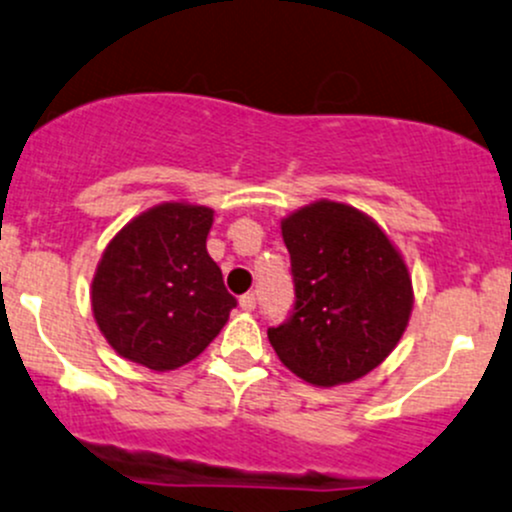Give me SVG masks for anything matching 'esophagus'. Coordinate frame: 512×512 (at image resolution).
Here are the masks:
<instances>
[{"mask_svg": "<svg viewBox=\"0 0 512 512\" xmlns=\"http://www.w3.org/2000/svg\"><path fill=\"white\" fill-rule=\"evenodd\" d=\"M239 305H241V310L251 312V310H254V307H256V295H254V293L241 295V298H239Z\"/></svg>", "mask_w": 512, "mask_h": 512, "instance_id": "esophagus-1", "label": "esophagus"}]
</instances>
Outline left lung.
<instances>
[{
	"label": "left lung",
	"mask_w": 512,
	"mask_h": 512,
	"mask_svg": "<svg viewBox=\"0 0 512 512\" xmlns=\"http://www.w3.org/2000/svg\"><path fill=\"white\" fill-rule=\"evenodd\" d=\"M295 285L293 310L268 339L312 386L366 376L408 327V268L376 222L349 205L315 202L280 224Z\"/></svg>",
	"instance_id": "1"
}]
</instances>
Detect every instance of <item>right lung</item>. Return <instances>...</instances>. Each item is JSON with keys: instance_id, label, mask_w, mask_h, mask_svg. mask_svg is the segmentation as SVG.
<instances>
[{"instance_id": "obj_1", "label": "right lung", "mask_w": 512, "mask_h": 512, "mask_svg": "<svg viewBox=\"0 0 512 512\" xmlns=\"http://www.w3.org/2000/svg\"><path fill=\"white\" fill-rule=\"evenodd\" d=\"M210 207H153L104 251L92 280V310L107 342L136 364L170 371L205 351L236 298L207 254Z\"/></svg>"}]
</instances>
